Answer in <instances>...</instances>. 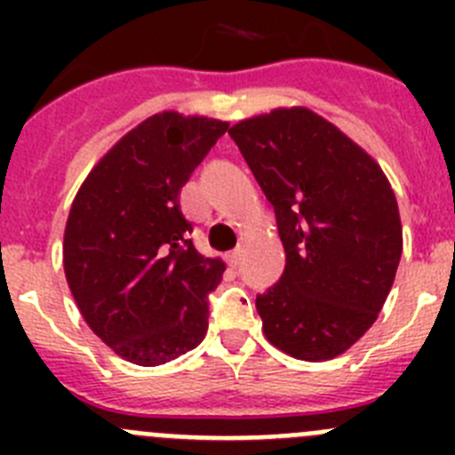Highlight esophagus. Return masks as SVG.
I'll return each instance as SVG.
<instances>
[{
  "instance_id": "obj_1",
  "label": "esophagus",
  "mask_w": 455,
  "mask_h": 455,
  "mask_svg": "<svg viewBox=\"0 0 455 455\" xmlns=\"http://www.w3.org/2000/svg\"><path fill=\"white\" fill-rule=\"evenodd\" d=\"M241 255H243V251H241V248H235V251H232L230 255H228V259H230L232 267H239V264H241Z\"/></svg>"
}]
</instances>
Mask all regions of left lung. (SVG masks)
<instances>
[{
  "label": "left lung",
  "instance_id": "8db88e82",
  "mask_svg": "<svg viewBox=\"0 0 455 455\" xmlns=\"http://www.w3.org/2000/svg\"><path fill=\"white\" fill-rule=\"evenodd\" d=\"M228 134L275 209L287 252L280 283L255 300L264 335L296 360H332L371 328L399 268L403 230L389 180L305 107L239 120Z\"/></svg>",
  "mask_w": 455,
  "mask_h": 455
}]
</instances>
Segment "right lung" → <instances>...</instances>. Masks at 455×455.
Instances as JSON below:
<instances>
[{
  "label": "right lung",
  "instance_id": "obj_1",
  "mask_svg": "<svg viewBox=\"0 0 455 455\" xmlns=\"http://www.w3.org/2000/svg\"><path fill=\"white\" fill-rule=\"evenodd\" d=\"M228 123L162 111L127 132L79 187L63 235V268L84 321L116 355L171 363L207 335V293L225 271L187 239L188 182Z\"/></svg>",
  "mask_w": 455,
  "mask_h": 455
}]
</instances>
